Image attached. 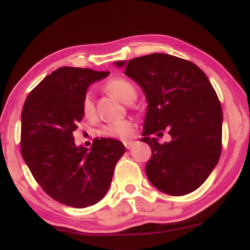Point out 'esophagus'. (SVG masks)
I'll list each match as a JSON object with an SVG mask.
<instances>
[{"label":"esophagus","mask_w":250,"mask_h":250,"mask_svg":"<svg viewBox=\"0 0 250 250\" xmlns=\"http://www.w3.org/2000/svg\"><path fill=\"white\" fill-rule=\"evenodd\" d=\"M125 143V147L127 148V149H131L133 148V146H134V141H125V142H123Z\"/></svg>","instance_id":"34e87169"}]
</instances>
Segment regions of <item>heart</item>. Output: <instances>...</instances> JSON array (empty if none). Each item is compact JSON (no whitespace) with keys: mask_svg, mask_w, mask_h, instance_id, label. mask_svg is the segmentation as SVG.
I'll return each mask as SVG.
<instances>
[{"mask_svg":"<svg viewBox=\"0 0 250 250\" xmlns=\"http://www.w3.org/2000/svg\"><path fill=\"white\" fill-rule=\"evenodd\" d=\"M105 89H107L109 93L117 97L120 101L125 103L133 102L136 99V89H135L134 84L130 81H128V80L122 79V77L110 80L107 83V85H105ZM82 113L87 119L95 117V104H94L93 96H91L90 93H87L83 97ZM101 134L103 136L127 140L133 135V123L127 121V120L111 122L102 128Z\"/></svg>","mask_w":250,"mask_h":250,"instance_id":"heart-1","label":"heart"}]
</instances>
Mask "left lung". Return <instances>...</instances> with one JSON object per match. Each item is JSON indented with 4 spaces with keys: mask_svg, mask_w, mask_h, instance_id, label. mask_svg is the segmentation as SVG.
Masks as SVG:
<instances>
[{
    "mask_svg": "<svg viewBox=\"0 0 250 250\" xmlns=\"http://www.w3.org/2000/svg\"><path fill=\"white\" fill-rule=\"evenodd\" d=\"M114 64L125 68L147 99L140 141L151 148L148 180L173 196L196 190L219 162L222 141V108L207 75L194 63L168 54ZM163 131L171 140L160 144Z\"/></svg>",
    "mask_w": 250,
    "mask_h": 250,
    "instance_id": "1",
    "label": "left lung"
}]
</instances>
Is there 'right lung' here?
<instances>
[{
    "label": "right lung",
    "mask_w": 250,
    "mask_h": 250,
    "mask_svg": "<svg viewBox=\"0 0 250 250\" xmlns=\"http://www.w3.org/2000/svg\"><path fill=\"white\" fill-rule=\"evenodd\" d=\"M109 71L62 67L45 76L25 100L21 114V153L51 199L85 208L107 194L114 168L125 148L115 139L76 146L74 131L83 119L82 101L91 83Z\"/></svg>",
    "instance_id": "obj_1"
}]
</instances>
